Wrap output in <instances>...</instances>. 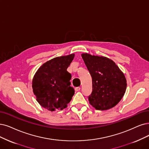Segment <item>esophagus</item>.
I'll return each mask as SVG.
<instances>
[{
	"instance_id": "esophagus-1",
	"label": "esophagus",
	"mask_w": 149,
	"mask_h": 149,
	"mask_svg": "<svg viewBox=\"0 0 149 149\" xmlns=\"http://www.w3.org/2000/svg\"><path fill=\"white\" fill-rule=\"evenodd\" d=\"M75 91H79L80 90V87H76L75 88Z\"/></svg>"
}]
</instances>
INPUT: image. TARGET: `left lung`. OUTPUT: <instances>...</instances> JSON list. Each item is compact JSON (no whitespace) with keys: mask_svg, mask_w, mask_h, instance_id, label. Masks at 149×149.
I'll use <instances>...</instances> for the list:
<instances>
[{"mask_svg":"<svg viewBox=\"0 0 149 149\" xmlns=\"http://www.w3.org/2000/svg\"><path fill=\"white\" fill-rule=\"evenodd\" d=\"M81 57L92 77L90 104L101 111L116 106L124 96L127 86L123 72L107 57L88 53H82Z\"/></svg>","mask_w":149,"mask_h":149,"instance_id":"left-lung-1","label":"left lung"}]
</instances>
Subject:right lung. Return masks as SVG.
Wrapping results in <instances>:
<instances>
[{
    "mask_svg": "<svg viewBox=\"0 0 149 149\" xmlns=\"http://www.w3.org/2000/svg\"><path fill=\"white\" fill-rule=\"evenodd\" d=\"M75 54L54 58L43 64L32 79L33 93L40 105L49 111L67 107L74 95L67 71Z\"/></svg>",
    "mask_w": 149,
    "mask_h": 149,
    "instance_id": "add662e5",
    "label": "right lung"
}]
</instances>
